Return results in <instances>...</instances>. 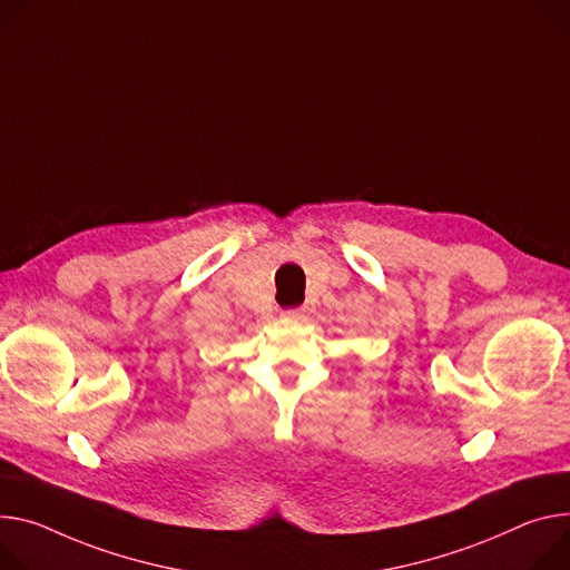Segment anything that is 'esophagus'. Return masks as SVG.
Wrapping results in <instances>:
<instances>
[{
  "label": "esophagus",
  "instance_id": "34e87169",
  "mask_svg": "<svg viewBox=\"0 0 570 570\" xmlns=\"http://www.w3.org/2000/svg\"><path fill=\"white\" fill-rule=\"evenodd\" d=\"M308 316V308L306 306H295V308H286L284 318L288 321H304Z\"/></svg>",
  "mask_w": 570,
  "mask_h": 570
}]
</instances>
